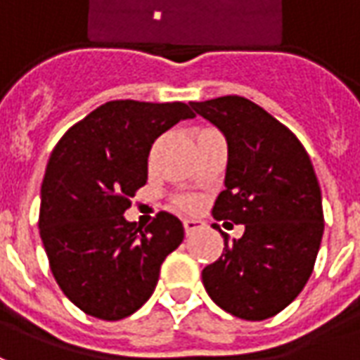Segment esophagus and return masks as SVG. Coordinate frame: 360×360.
<instances>
[{"label": "esophagus", "mask_w": 360, "mask_h": 360, "mask_svg": "<svg viewBox=\"0 0 360 360\" xmlns=\"http://www.w3.org/2000/svg\"><path fill=\"white\" fill-rule=\"evenodd\" d=\"M183 226H185V231H187V235H193L195 231H198V229H202L204 221L202 219L187 218L185 221H183Z\"/></svg>", "instance_id": "1"}]
</instances>
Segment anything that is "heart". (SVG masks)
<instances>
[{"mask_svg":"<svg viewBox=\"0 0 360 360\" xmlns=\"http://www.w3.org/2000/svg\"><path fill=\"white\" fill-rule=\"evenodd\" d=\"M187 204H191V202H187Z\"/></svg>","mask_w":360,"mask_h":360,"instance_id":"heart-1","label":"heart"}]
</instances>
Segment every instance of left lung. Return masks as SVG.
<instances>
[{"instance_id": "8db88e82", "label": "left lung", "mask_w": 360, "mask_h": 360, "mask_svg": "<svg viewBox=\"0 0 360 360\" xmlns=\"http://www.w3.org/2000/svg\"><path fill=\"white\" fill-rule=\"evenodd\" d=\"M191 108L227 142L226 191L212 216L245 226L233 241L219 231L226 247L202 270L204 289L229 314L266 320L295 301L314 268L324 233L316 173L299 139L247 98L221 96Z\"/></svg>"}]
</instances>
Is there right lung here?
<instances>
[{
	"mask_svg": "<svg viewBox=\"0 0 360 360\" xmlns=\"http://www.w3.org/2000/svg\"><path fill=\"white\" fill-rule=\"evenodd\" d=\"M195 113L187 103L113 100L71 127L46 165L40 237L53 278L82 312L121 320L148 301L165 257L179 247V218L160 212L144 231L127 221L148 179L158 136Z\"/></svg>",
	"mask_w": 360,
	"mask_h": 360,
	"instance_id": "right-lung-1",
	"label": "right lung"
}]
</instances>
